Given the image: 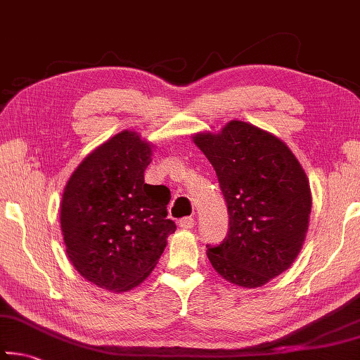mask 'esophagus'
Listing matches in <instances>:
<instances>
[{
	"instance_id": "1",
	"label": "esophagus",
	"mask_w": 360,
	"mask_h": 360,
	"mask_svg": "<svg viewBox=\"0 0 360 360\" xmlns=\"http://www.w3.org/2000/svg\"><path fill=\"white\" fill-rule=\"evenodd\" d=\"M179 227L184 230H191L195 227V219L193 217H182L179 221Z\"/></svg>"
}]
</instances>
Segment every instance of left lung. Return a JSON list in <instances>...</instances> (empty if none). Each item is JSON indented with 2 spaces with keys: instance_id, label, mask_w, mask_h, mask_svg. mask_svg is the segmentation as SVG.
Here are the masks:
<instances>
[{
  "instance_id": "1",
  "label": "left lung",
  "mask_w": 360,
  "mask_h": 360,
  "mask_svg": "<svg viewBox=\"0 0 360 360\" xmlns=\"http://www.w3.org/2000/svg\"><path fill=\"white\" fill-rule=\"evenodd\" d=\"M214 167L230 229L208 259L225 281L260 288L294 264L307 236L311 188L300 162L273 133L241 120L192 136Z\"/></svg>"
}]
</instances>
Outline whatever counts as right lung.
Instances as JSON below:
<instances>
[{
    "instance_id": "add662e5",
    "label": "right lung",
    "mask_w": 360,
    "mask_h": 360,
    "mask_svg": "<svg viewBox=\"0 0 360 360\" xmlns=\"http://www.w3.org/2000/svg\"><path fill=\"white\" fill-rule=\"evenodd\" d=\"M152 146L124 130L79 163L60 203L66 254L87 281L127 292L148 278L176 230L165 186L144 182Z\"/></svg>"
}]
</instances>
